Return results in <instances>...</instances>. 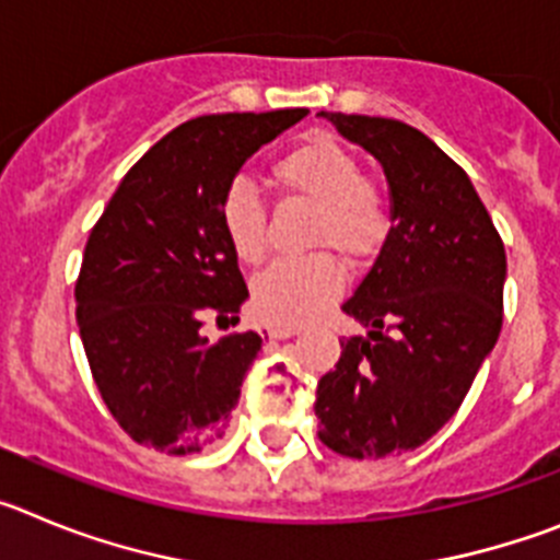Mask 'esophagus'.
<instances>
[{
	"instance_id": "obj_1",
	"label": "esophagus",
	"mask_w": 560,
	"mask_h": 560,
	"mask_svg": "<svg viewBox=\"0 0 560 560\" xmlns=\"http://www.w3.org/2000/svg\"><path fill=\"white\" fill-rule=\"evenodd\" d=\"M296 334H300L296 328H269L271 339H291V336H296Z\"/></svg>"
}]
</instances>
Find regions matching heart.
Here are the masks:
<instances>
[{
  "instance_id": "obj_1",
  "label": "heart",
  "mask_w": 560,
  "mask_h": 560,
  "mask_svg": "<svg viewBox=\"0 0 560 560\" xmlns=\"http://www.w3.org/2000/svg\"><path fill=\"white\" fill-rule=\"evenodd\" d=\"M275 179L283 190L314 201L308 246L345 260H364L387 241L393 226L387 196L364 179V167L330 133H311L277 160ZM221 230L244 264H260L269 249V215L255 185L232 179L221 196ZM330 252L277 260L252 283V311L271 328H296L323 314L341 294L345 275Z\"/></svg>"
}]
</instances>
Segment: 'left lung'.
Here are the masks:
<instances>
[{
    "label": "left lung",
    "instance_id": "left-lung-1",
    "mask_svg": "<svg viewBox=\"0 0 560 560\" xmlns=\"http://www.w3.org/2000/svg\"><path fill=\"white\" fill-rule=\"evenodd\" d=\"M384 167L393 226L341 311L368 336L341 339L319 378V440L341 457L412 452L452 420L502 330L504 244L468 173L427 133L389 117L319 112Z\"/></svg>",
    "mask_w": 560,
    "mask_h": 560
}]
</instances>
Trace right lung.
Here are the masks:
<instances>
[{
    "instance_id": "add662e5",
    "label": "right lung",
    "mask_w": 560,
    "mask_h": 560,
    "mask_svg": "<svg viewBox=\"0 0 560 560\" xmlns=\"http://www.w3.org/2000/svg\"><path fill=\"white\" fill-rule=\"evenodd\" d=\"M308 108L205 114L165 133L122 176L83 249L75 314L89 370L122 432L165 454L224 434L264 339L212 341L249 296L221 230V196L246 160Z\"/></svg>"
}]
</instances>
